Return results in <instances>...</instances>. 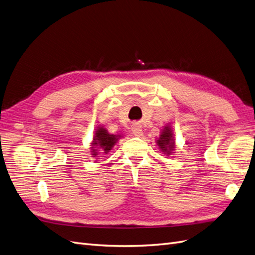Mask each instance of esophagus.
<instances>
[{"label":"esophagus","mask_w":255,"mask_h":255,"mask_svg":"<svg viewBox=\"0 0 255 255\" xmlns=\"http://www.w3.org/2000/svg\"><path fill=\"white\" fill-rule=\"evenodd\" d=\"M132 132L136 136H141L142 135V128H141V126L138 125V123H134L133 127H132Z\"/></svg>","instance_id":"obj_1"}]
</instances>
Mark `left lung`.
Wrapping results in <instances>:
<instances>
[{
	"mask_svg": "<svg viewBox=\"0 0 255 255\" xmlns=\"http://www.w3.org/2000/svg\"><path fill=\"white\" fill-rule=\"evenodd\" d=\"M172 130L170 127H165V128L161 130V134L156 143L158 144L161 152L167 153V155H170V153L174 150V141L172 137Z\"/></svg>",
	"mask_w": 255,
	"mask_h": 255,
	"instance_id": "8db88e82",
	"label": "left lung"
}]
</instances>
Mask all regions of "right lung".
<instances>
[{
	"label": "right lung",
	"mask_w": 255,
	"mask_h": 255,
	"mask_svg": "<svg viewBox=\"0 0 255 255\" xmlns=\"http://www.w3.org/2000/svg\"><path fill=\"white\" fill-rule=\"evenodd\" d=\"M120 137V135L110 134L104 128L99 127L95 133L94 142H92V145H94L91 149L92 155H94V157L98 155L99 153L97 149H100V151L107 154L113 149V146L118 141Z\"/></svg>",
	"instance_id": "right-lung-1"
}]
</instances>
